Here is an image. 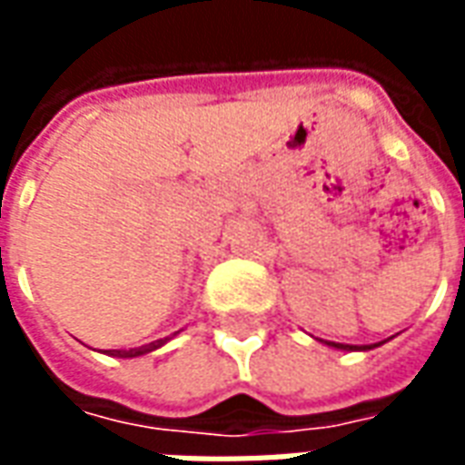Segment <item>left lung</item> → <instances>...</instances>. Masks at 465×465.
Listing matches in <instances>:
<instances>
[{"label": "left lung", "mask_w": 465, "mask_h": 465, "mask_svg": "<svg viewBox=\"0 0 465 465\" xmlns=\"http://www.w3.org/2000/svg\"><path fill=\"white\" fill-rule=\"evenodd\" d=\"M333 349H343V351H366V349H373V346H349V343H329Z\"/></svg>", "instance_id": "obj_1"}]
</instances>
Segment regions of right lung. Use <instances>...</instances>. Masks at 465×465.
<instances>
[{
  "label": "right lung",
  "mask_w": 465,
  "mask_h": 465,
  "mask_svg": "<svg viewBox=\"0 0 465 465\" xmlns=\"http://www.w3.org/2000/svg\"><path fill=\"white\" fill-rule=\"evenodd\" d=\"M169 341V339H159V341H152L142 346V349H129V351H112V356H122V359H132V356H142V353H149V351L159 349L163 343Z\"/></svg>",
  "instance_id": "right-lung-1"
}]
</instances>
